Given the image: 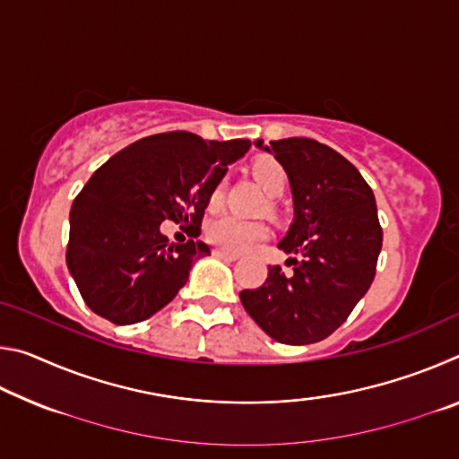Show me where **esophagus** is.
Instances as JSON below:
<instances>
[{"instance_id": "34e87169", "label": "esophagus", "mask_w": 459, "mask_h": 459, "mask_svg": "<svg viewBox=\"0 0 459 459\" xmlns=\"http://www.w3.org/2000/svg\"><path fill=\"white\" fill-rule=\"evenodd\" d=\"M212 255H214V257L227 259V261H237L238 259L237 253H229V251H224V248H212Z\"/></svg>"}]
</instances>
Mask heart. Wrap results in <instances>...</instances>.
<instances>
[{
	"instance_id": "obj_1",
	"label": "heart",
	"mask_w": 459,
	"mask_h": 459,
	"mask_svg": "<svg viewBox=\"0 0 459 459\" xmlns=\"http://www.w3.org/2000/svg\"><path fill=\"white\" fill-rule=\"evenodd\" d=\"M253 176L267 194H281L287 182L283 166L273 158H259L255 161ZM221 196L222 184H216L211 192V204H216ZM206 238L229 253H247L269 238V227L259 221H245L238 219V216L224 214L208 224Z\"/></svg>"
}]
</instances>
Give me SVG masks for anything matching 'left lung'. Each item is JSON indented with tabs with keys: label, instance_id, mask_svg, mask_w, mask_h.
I'll return each mask as SVG.
<instances>
[{
	"label": "left lung",
	"instance_id": "1",
	"mask_svg": "<svg viewBox=\"0 0 459 459\" xmlns=\"http://www.w3.org/2000/svg\"><path fill=\"white\" fill-rule=\"evenodd\" d=\"M291 182L295 221L279 248L293 255V273L271 265L265 283L240 291L247 314L281 344L328 338L368 291L383 247L370 186L344 155L316 139L263 145Z\"/></svg>",
	"mask_w": 459,
	"mask_h": 459
}]
</instances>
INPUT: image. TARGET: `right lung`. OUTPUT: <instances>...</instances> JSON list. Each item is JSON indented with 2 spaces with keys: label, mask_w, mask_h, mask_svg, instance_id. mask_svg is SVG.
<instances>
[{
  "label": "right lung",
  "mask_w": 459,
  "mask_h": 459,
  "mask_svg": "<svg viewBox=\"0 0 459 459\" xmlns=\"http://www.w3.org/2000/svg\"><path fill=\"white\" fill-rule=\"evenodd\" d=\"M248 147V139L166 131L127 145L91 176L71 208L66 265L92 312L127 325L176 298L211 248L194 239L169 246L159 224L182 223L196 238L212 188Z\"/></svg>",
  "instance_id": "add662e5"
}]
</instances>
